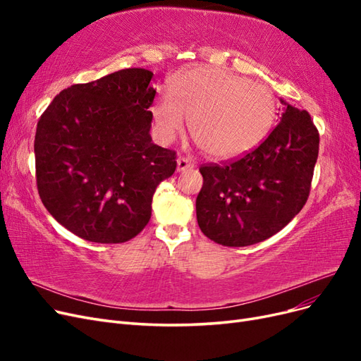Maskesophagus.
I'll use <instances>...</instances> for the list:
<instances>
[{"instance_id": "esophagus-1", "label": "esophagus", "mask_w": 361, "mask_h": 361, "mask_svg": "<svg viewBox=\"0 0 361 361\" xmlns=\"http://www.w3.org/2000/svg\"><path fill=\"white\" fill-rule=\"evenodd\" d=\"M194 167V164L191 162L190 158L187 157H179L178 158V171H187Z\"/></svg>"}]
</instances>
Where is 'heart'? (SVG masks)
Here are the masks:
<instances>
[{
  "mask_svg": "<svg viewBox=\"0 0 361 361\" xmlns=\"http://www.w3.org/2000/svg\"><path fill=\"white\" fill-rule=\"evenodd\" d=\"M162 93L155 120L164 140L180 133L185 117L190 133L206 155L235 158L255 149L274 123L277 104L267 85L221 68H197Z\"/></svg>",
  "mask_w": 361,
  "mask_h": 361,
  "instance_id": "heart-1",
  "label": "heart"
}]
</instances>
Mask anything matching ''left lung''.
<instances>
[{"label":"left lung","instance_id":"1","mask_svg":"<svg viewBox=\"0 0 361 361\" xmlns=\"http://www.w3.org/2000/svg\"><path fill=\"white\" fill-rule=\"evenodd\" d=\"M285 105L280 123L256 149L200 166L203 187L195 211L200 231L211 241L226 247L265 241L307 202L319 133L307 111Z\"/></svg>","mask_w":361,"mask_h":361}]
</instances>
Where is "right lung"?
<instances>
[{"label": "right lung", "instance_id": "add662e5", "mask_svg": "<svg viewBox=\"0 0 361 361\" xmlns=\"http://www.w3.org/2000/svg\"><path fill=\"white\" fill-rule=\"evenodd\" d=\"M154 73L123 69L73 84L40 116L37 191L48 212L85 241L122 244L150 220L158 185L176 152L152 143Z\"/></svg>", "mask_w": 361, "mask_h": 361}]
</instances>
